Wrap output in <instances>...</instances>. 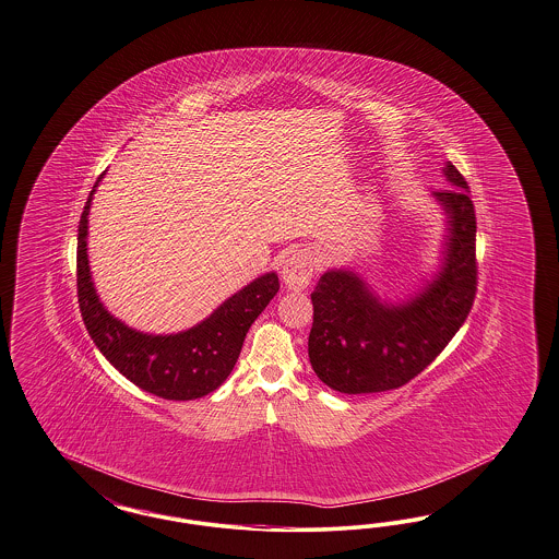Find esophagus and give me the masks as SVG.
Returning <instances> with one entry per match:
<instances>
[{"mask_svg":"<svg viewBox=\"0 0 559 559\" xmlns=\"http://www.w3.org/2000/svg\"><path fill=\"white\" fill-rule=\"evenodd\" d=\"M281 276H283V283L290 290L308 289L311 276H313V262H311L308 251L290 253L289 258L283 262Z\"/></svg>","mask_w":559,"mask_h":559,"instance_id":"esophagus-1","label":"esophagus"}]
</instances>
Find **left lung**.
<instances>
[{
  "mask_svg": "<svg viewBox=\"0 0 559 559\" xmlns=\"http://www.w3.org/2000/svg\"><path fill=\"white\" fill-rule=\"evenodd\" d=\"M456 190L433 192L445 214L442 264L405 301H382L353 270L324 272L311 293L309 364L336 392L367 394L401 388L429 366L464 324L475 301L477 218L468 183L448 160Z\"/></svg>",
  "mask_w": 559,
  "mask_h": 559,
  "instance_id": "8db88e82",
  "label": "left lung"
}]
</instances>
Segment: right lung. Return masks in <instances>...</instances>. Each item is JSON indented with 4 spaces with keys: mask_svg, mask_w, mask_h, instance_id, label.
<instances>
[{
    "mask_svg": "<svg viewBox=\"0 0 559 559\" xmlns=\"http://www.w3.org/2000/svg\"><path fill=\"white\" fill-rule=\"evenodd\" d=\"M103 175L78 225V304L84 326L107 361L138 388L167 401L202 399L229 378L248 330L278 293V276H258L206 320L177 334H146L123 324L100 304L86 253L88 212Z\"/></svg>",
    "mask_w": 559,
    "mask_h": 559,
    "instance_id": "1",
    "label": "right lung"
}]
</instances>
